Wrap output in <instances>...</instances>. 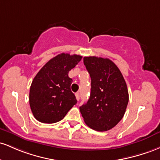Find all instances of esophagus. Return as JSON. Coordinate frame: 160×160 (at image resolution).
Wrapping results in <instances>:
<instances>
[{
  "label": "esophagus",
  "mask_w": 160,
  "mask_h": 160,
  "mask_svg": "<svg viewBox=\"0 0 160 160\" xmlns=\"http://www.w3.org/2000/svg\"><path fill=\"white\" fill-rule=\"evenodd\" d=\"M75 98H76L77 100H79V99H80L79 93H76V94H75Z\"/></svg>",
  "instance_id": "1"
}]
</instances>
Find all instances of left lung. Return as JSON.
I'll return each mask as SVG.
<instances>
[{"mask_svg":"<svg viewBox=\"0 0 160 160\" xmlns=\"http://www.w3.org/2000/svg\"><path fill=\"white\" fill-rule=\"evenodd\" d=\"M84 64L91 78V95L79 107L88 126L98 132L112 128L122 119L128 103L123 75L107 58L85 57Z\"/></svg>","mask_w":160,"mask_h":160,"instance_id":"left-lung-1","label":"left lung"}]
</instances>
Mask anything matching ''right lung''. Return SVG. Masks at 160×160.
Listing matches in <instances>:
<instances>
[{"label": "right lung", "mask_w": 160, "mask_h": 160, "mask_svg": "<svg viewBox=\"0 0 160 160\" xmlns=\"http://www.w3.org/2000/svg\"><path fill=\"white\" fill-rule=\"evenodd\" d=\"M82 58L80 55L60 53L48 61L35 75L30 87L29 104L38 121L57 122L77 103L70 88L72 79L68 74Z\"/></svg>", "instance_id": "right-lung-1"}]
</instances>
